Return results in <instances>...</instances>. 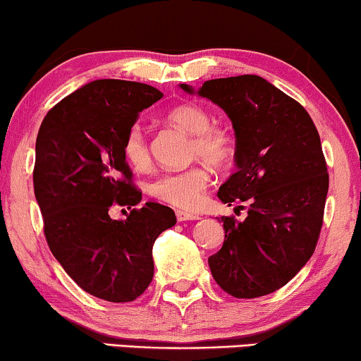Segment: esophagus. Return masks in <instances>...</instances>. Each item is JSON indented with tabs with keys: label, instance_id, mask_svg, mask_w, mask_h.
<instances>
[{
	"label": "esophagus",
	"instance_id": "34e87169",
	"mask_svg": "<svg viewBox=\"0 0 361 361\" xmlns=\"http://www.w3.org/2000/svg\"><path fill=\"white\" fill-rule=\"evenodd\" d=\"M176 215H177V220H179V221H189V220H199L200 219L199 215L190 214V212H184V210H177Z\"/></svg>",
	"mask_w": 361,
	"mask_h": 361
}]
</instances>
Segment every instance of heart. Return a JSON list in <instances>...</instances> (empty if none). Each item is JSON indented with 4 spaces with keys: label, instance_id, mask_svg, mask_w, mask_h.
Returning <instances> with one entry per match:
<instances>
[{
    "label": "heart",
    "instance_id": "heart-1",
    "mask_svg": "<svg viewBox=\"0 0 361 361\" xmlns=\"http://www.w3.org/2000/svg\"><path fill=\"white\" fill-rule=\"evenodd\" d=\"M167 121L190 135L189 154L200 157L210 166H226L235 154L236 141L230 128L212 123L210 113L194 102L176 105L166 113ZM123 156L133 169L149 166V146L141 126H131L123 140ZM210 184V174L204 166L194 164L185 169L169 171L157 176L149 184L154 199L177 209L192 210L204 199Z\"/></svg>",
    "mask_w": 361,
    "mask_h": 361
}]
</instances>
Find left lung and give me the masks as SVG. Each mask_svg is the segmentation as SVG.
<instances>
[{"label":"left lung","mask_w":361,"mask_h":361,"mask_svg":"<svg viewBox=\"0 0 361 361\" xmlns=\"http://www.w3.org/2000/svg\"><path fill=\"white\" fill-rule=\"evenodd\" d=\"M199 95L224 108L236 137L238 169L216 197L248 209L245 221L221 216L225 241L209 258L212 276L233 298H261L288 284L317 246L329 192L317 128L299 102L258 75L207 80Z\"/></svg>","instance_id":"left-lung-1"}]
</instances>
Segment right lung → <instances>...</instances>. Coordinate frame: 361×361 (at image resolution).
I'll use <instances>...</instances> for the list:
<instances>
[{"label":"right lung","instance_id":"1","mask_svg":"<svg viewBox=\"0 0 361 361\" xmlns=\"http://www.w3.org/2000/svg\"><path fill=\"white\" fill-rule=\"evenodd\" d=\"M140 82L95 80L47 111L36 140L34 194L44 235L66 273L108 302H131L154 276L152 245L176 225L166 205L141 202L123 140L145 108L161 100ZM132 209L113 221L111 206Z\"/></svg>","mask_w":361,"mask_h":361}]
</instances>
